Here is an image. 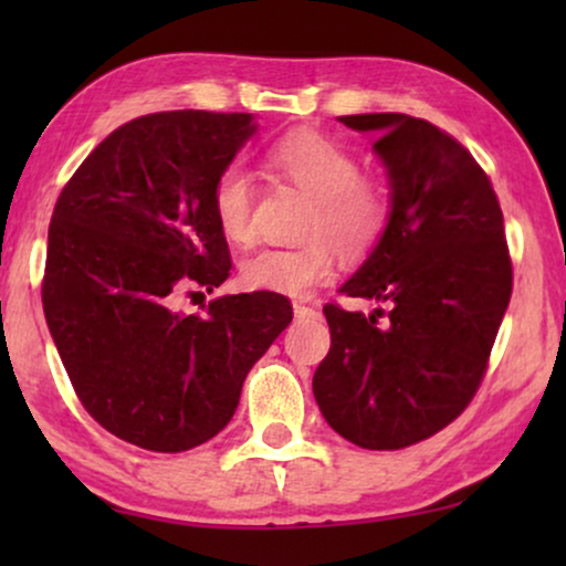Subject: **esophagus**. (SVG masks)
Masks as SVG:
<instances>
[{
	"label": "esophagus",
	"mask_w": 566,
	"mask_h": 566,
	"mask_svg": "<svg viewBox=\"0 0 566 566\" xmlns=\"http://www.w3.org/2000/svg\"><path fill=\"white\" fill-rule=\"evenodd\" d=\"M293 312H296V316L301 319V316H314L316 308L306 306V304H293Z\"/></svg>",
	"instance_id": "esophagus-1"
}]
</instances>
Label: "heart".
<instances>
[{
  "label": "heart",
  "instance_id": "b5f03b06",
  "mask_svg": "<svg viewBox=\"0 0 566 566\" xmlns=\"http://www.w3.org/2000/svg\"><path fill=\"white\" fill-rule=\"evenodd\" d=\"M268 167L312 198L301 247H262L242 262V283L252 291L306 296L337 275V245L347 258L370 252L391 216V190L378 177L360 175L358 157L319 134H291L270 146ZM211 213L221 237L250 244L252 177L229 165L216 175Z\"/></svg>",
  "mask_w": 566,
  "mask_h": 566
}]
</instances>
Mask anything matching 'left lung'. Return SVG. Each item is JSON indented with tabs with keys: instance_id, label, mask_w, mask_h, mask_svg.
Returning a JSON list of instances; mask_svg holds the SVG:
<instances>
[{
	"instance_id": "left-lung-1",
	"label": "left lung",
	"mask_w": 566,
	"mask_h": 566,
	"mask_svg": "<svg viewBox=\"0 0 566 566\" xmlns=\"http://www.w3.org/2000/svg\"><path fill=\"white\" fill-rule=\"evenodd\" d=\"M376 134L391 216L339 293L389 304V319L324 306L332 345L314 374L329 428L368 451L436 436L474 397L513 293L505 221L484 169L428 120L339 118Z\"/></svg>"
}]
</instances>
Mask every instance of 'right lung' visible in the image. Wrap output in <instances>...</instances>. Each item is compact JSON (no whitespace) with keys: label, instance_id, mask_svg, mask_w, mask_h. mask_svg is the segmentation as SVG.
Segmentation results:
<instances>
[{"label":"right lung","instance_id":"obj_1","mask_svg":"<svg viewBox=\"0 0 566 566\" xmlns=\"http://www.w3.org/2000/svg\"><path fill=\"white\" fill-rule=\"evenodd\" d=\"M254 130L252 113L144 115L82 161L53 208L51 337L84 409L146 451L219 436L247 374L293 319L289 298L268 291L175 312L182 289L211 293L229 277L211 188Z\"/></svg>","mask_w":566,"mask_h":566}]
</instances>
